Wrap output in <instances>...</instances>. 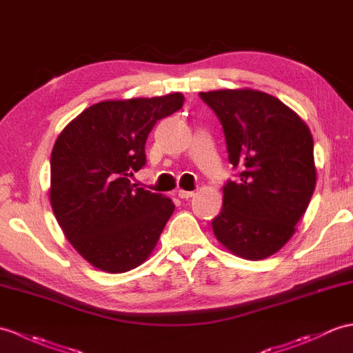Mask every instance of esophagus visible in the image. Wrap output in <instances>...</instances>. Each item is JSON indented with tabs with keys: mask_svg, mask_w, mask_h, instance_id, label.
<instances>
[{
	"mask_svg": "<svg viewBox=\"0 0 353 353\" xmlns=\"http://www.w3.org/2000/svg\"><path fill=\"white\" fill-rule=\"evenodd\" d=\"M177 195H179V199L188 200V199H191V196H194V191H183V190H179V191H177Z\"/></svg>",
	"mask_w": 353,
	"mask_h": 353,
	"instance_id": "34e87169",
	"label": "esophagus"
}]
</instances>
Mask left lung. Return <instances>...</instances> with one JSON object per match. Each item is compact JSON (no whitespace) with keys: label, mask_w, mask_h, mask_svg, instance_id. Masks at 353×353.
<instances>
[{"label":"left lung","mask_w":353,"mask_h":353,"mask_svg":"<svg viewBox=\"0 0 353 353\" xmlns=\"http://www.w3.org/2000/svg\"><path fill=\"white\" fill-rule=\"evenodd\" d=\"M224 129L239 177L223 188L216 239L234 256L263 260L294 234L316 186L314 144L305 121L280 99L251 88L200 93Z\"/></svg>","instance_id":"obj_1"}]
</instances>
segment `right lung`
Wrapping results in <instances>:
<instances>
[{
  "label": "right lung",
  "mask_w": 353,
  "mask_h": 353,
  "mask_svg": "<svg viewBox=\"0 0 353 353\" xmlns=\"http://www.w3.org/2000/svg\"><path fill=\"white\" fill-rule=\"evenodd\" d=\"M183 102L182 93L103 101L57 138L49 200L64 236L94 268L128 272L157 247L174 203L129 177L145 165V139L157 121Z\"/></svg>",
  "instance_id": "1"
}]
</instances>
